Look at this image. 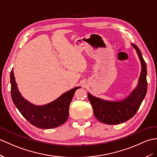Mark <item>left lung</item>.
<instances>
[{
    "label": "left lung",
    "instance_id": "left-lung-1",
    "mask_svg": "<svg viewBox=\"0 0 157 157\" xmlns=\"http://www.w3.org/2000/svg\"><path fill=\"white\" fill-rule=\"evenodd\" d=\"M132 45L139 57L142 67L136 89L124 100L118 101L104 100L91 95L90 93L87 94L94 116L100 122L105 124H119L132 118L140 108L147 94V64L138 47L134 44Z\"/></svg>",
    "mask_w": 157,
    "mask_h": 157
}]
</instances>
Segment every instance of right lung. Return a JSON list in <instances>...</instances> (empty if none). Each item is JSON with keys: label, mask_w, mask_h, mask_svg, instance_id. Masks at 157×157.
I'll list each match as a JSON object with an SVG mask.
<instances>
[{"label": "right lung", "mask_w": 157, "mask_h": 157, "mask_svg": "<svg viewBox=\"0 0 157 157\" xmlns=\"http://www.w3.org/2000/svg\"><path fill=\"white\" fill-rule=\"evenodd\" d=\"M10 84L12 100L17 108L32 125L43 129L56 128L67 121L72 98L75 91L80 88V87H74L49 104L36 105L21 95L13 70L10 72Z\"/></svg>", "instance_id": "1"}]
</instances>
